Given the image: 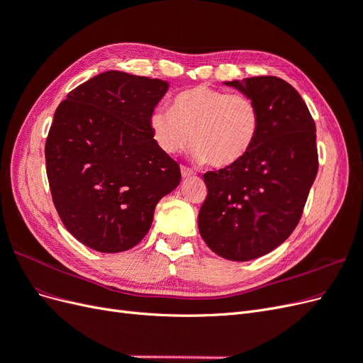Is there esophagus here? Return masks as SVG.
<instances>
[{
    "instance_id": "obj_1",
    "label": "esophagus",
    "mask_w": 363,
    "mask_h": 363,
    "mask_svg": "<svg viewBox=\"0 0 363 363\" xmlns=\"http://www.w3.org/2000/svg\"><path fill=\"white\" fill-rule=\"evenodd\" d=\"M180 169H182V175H183V177H192V175H195V171L191 169L189 167H184V164H182Z\"/></svg>"
}]
</instances>
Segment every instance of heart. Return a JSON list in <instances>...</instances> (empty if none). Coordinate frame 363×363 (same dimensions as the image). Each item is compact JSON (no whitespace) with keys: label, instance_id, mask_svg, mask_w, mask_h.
Listing matches in <instances>:
<instances>
[{"label":"heart","instance_id":"1","mask_svg":"<svg viewBox=\"0 0 363 363\" xmlns=\"http://www.w3.org/2000/svg\"><path fill=\"white\" fill-rule=\"evenodd\" d=\"M260 111L247 94L200 84L175 95L171 111L157 108L150 128L157 148L175 156L192 144L194 157L213 167L244 159L260 131Z\"/></svg>","mask_w":363,"mask_h":363}]
</instances>
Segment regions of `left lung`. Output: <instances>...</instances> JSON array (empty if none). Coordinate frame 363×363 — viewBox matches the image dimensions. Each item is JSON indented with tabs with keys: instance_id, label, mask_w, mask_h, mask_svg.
<instances>
[{
	"instance_id": "left-lung-1",
	"label": "left lung",
	"mask_w": 363,
	"mask_h": 363,
	"mask_svg": "<svg viewBox=\"0 0 363 363\" xmlns=\"http://www.w3.org/2000/svg\"><path fill=\"white\" fill-rule=\"evenodd\" d=\"M225 84L257 103L260 131L244 159L203 175L199 230L218 256L247 262L277 248L300 223L318 172L316 127L300 94L279 77Z\"/></svg>"
}]
</instances>
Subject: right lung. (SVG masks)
Here are the masks:
<instances>
[{
  "mask_svg": "<svg viewBox=\"0 0 363 363\" xmlns=\"http://www.w3.org/2000/svg\"><path fill=\"white\" fill-rule=\"evenodd\" d=\"M168 83L107 71L77 86L54 113L45 142L52 203L68 232L100 252L138 245L179 163L162 152L150 116Z\"/></svg>",
  "mask_w": 363,
  "mask_h": 363,
  "instance_id": "right-lung-1",
  "label": "right lung"
}]
</instances>
